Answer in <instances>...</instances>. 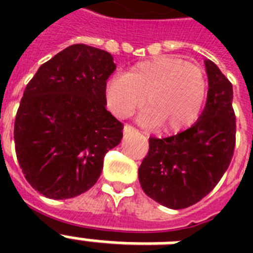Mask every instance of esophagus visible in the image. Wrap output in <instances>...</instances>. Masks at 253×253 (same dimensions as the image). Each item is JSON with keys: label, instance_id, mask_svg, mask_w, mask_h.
Returning <instances> with one entry per match:
<instances>
[{"label": "esophagus", "instance_id": "1", "mask_svg": "<svg viewBox=\"0 0 253 253\" xmlns=\"http://www.w3.org/2000/svg\"><path fill=\"white\" fill-rule=\"evenodd\" d=\"M134 131H136V130H135L132 126H130V125H126V126H125V128H123V132H125V134H130V132H134Z\"/></svg>", "mask_w": 253, "mask_h": 253}]
</instances>
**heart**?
<instances>
[{"label":"heart","mask_w":253,"mask_h":253,"mask_svg":"<svg viewBox=\"0 0 253 253\" xmlns=\"http://www.w3.org/2000/svg\"><path fill=\"white\" fill-rule=\"evenodd\" d=\"M208 94L204 71L172 56L140 61L127 73H117L106 81L105 99L109 110L126 118L146 101L148 109L139 119L148 126L162 125L167 132L190 126L200 117Z\"/></svg>","instance_id":"heart-1"}]
</instances>
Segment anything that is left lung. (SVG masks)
Segmentation results:
<instances>
[{
  "label": "left lung",
  "mask_w": 253,
  "mask_h": 253,
  "mask_svg": "<svg viewBox=\"0 0 253 253\" xmlns=\"http://www.w3.org/2000/svg\"><path fill=\"white\" fill-rule=\"evenodd\" d=\"M209 90L200 118L188 130L168 138H150L139 167L147 196L180 210L208 196L227 170L235 148L232 85L211 60H205Z\"/></svg>",
  "instance_id": "left-lung-1"
}]
</instances>
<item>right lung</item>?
I'll list each match as a JSON object with an SVG mask.
<instances>
[{"label": "right lung", "instance_id": "obj_1", "mask_svg": "<svg viewBox=\"0 0 253 253\" xmlns=\"http://www.w3.org/2000/svg\"><path fill=\"white\" fill-rule=\"evenodd\" d=\"M110 53L73 44L42 64L23 93L14 123L26 180L51 200L80 196L101 176L103 158L121 143L123 125L106 110Z\"/></svg>", "mask_w": 253, "mask_h": 253}]
</instances>
